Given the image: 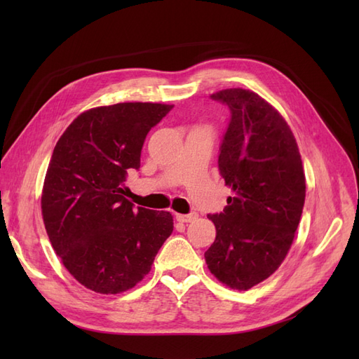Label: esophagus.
Segmentation results:
<instances>
[{
	"label": "esophagus",
	"mask_w": 359,
	"mask_h": 359,
	"mask_svg": "<svg viewBox=\"0 0 359 359\" xmlns=\"http://www.w3.org/2000/svg\"><path fill=\"white\" fill-rule=\"evenodd\" d=\"M198 219L196 212H190V214H177V220L181 223H190L193 220Z\"/></svg>",
	"instance_id": "esophagus-1"
}]
</instances>
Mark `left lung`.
I'll return each instance as SVG.
<instances>
[{"instance_id":"obj_1","label":"left lung","mask_w":359,"mask_h":359,"mask_svg":"<svg viewBox=\"0 0 359 359\" xmlns=\"http://www.w3.org/2000/svg\"><path fill=\"white\" fill-rule=\"evenodd\" d=\"M211 99L231 111L219 170L233 194L223 212L208 214L217 235L205 260L222 283L247 290L285 260L301 220L306 177L287 123L262 97L231 88Z\"/></svg>"}]
</instances>
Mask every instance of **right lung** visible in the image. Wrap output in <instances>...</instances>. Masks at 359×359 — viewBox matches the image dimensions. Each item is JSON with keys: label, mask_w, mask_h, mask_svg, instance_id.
<instances>
[{"label": "right lung", "mask_w": 359, "mask_h": 359, "mask_svg": "<svg viewBox=\"0 0 359 359\" xmlns=\"http://www.w3.org/2000/svg\"><path fill=\"white\" fill-rule=\"evenodd\" d=\"M172 104L116 103L81 114L62 133L41 193L43 222L81 285L119 293L142 280L173 231L172 214L135 206L124 182Z\"/></svg>", "instance_id": "add662e5"}]
</instances>
